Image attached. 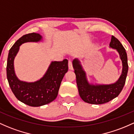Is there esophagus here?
I'll return each mask as SVG.
<instances>
[{
	"label": "esophagus",
	"instance_id": "esophagus-1",
	"mask_svg": "<svg viewBox=\"0 0 134 134\" xmlns=\"http://www.w3.org/2000/svg\"><path fill=\"white\" fill-rule=\"evenodd\" d=\"M69 69L70 70H73L72 64V61L70 60H69Z\"/></svg>",
	"mask_w": 134,
	"mask_h": 134
}]
</instances>
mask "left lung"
<instances>
[{
    "instance_id": "8db88e82",
    "label": "left lung",
    "mask_w": 134,
    "mask_h": 134,
    "mask_svg": "<svg viewBox=\"0 0 134 134\" xmlns=\"http://www.w3.org/2000/svg\"><path fill=\"white\" fill-rule=\"evenodd\" d=\"M109 48L116 49L118 53L122 64L121 74L116 81L113 83H90L80 60L78 58L73 60L72 65L76 76L79 94L85 102L92 104H102L109 102L118 96L124 86L129 69L127 53L121 42L114 36L111 37Z\"/></svg>"
}]
</instances>
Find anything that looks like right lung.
<instances>
[{
    "label": "right lung",
    "mask_w": 134,
    "mask_h": 134,
    "mask_svg": "<svg viewBox=\"0 0 134 134\" xmlns=\"http://www.w3.org/2000/svg\"><path fill=\"white\" fill-rule=\"evenodd\" d=\"M42 41V36L39 34L24 35L11 47L7 57V78L10 88L18 100L32 107H39L53 101L58 95L63 77L68 71V60L64 59L61 62H51L44 76L36 81H23L18 78L14 61L20 46L25 42Z\"/></svg>",
    "instance_id": "obj_1"
}]
</instances>
